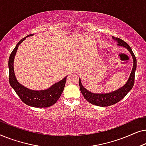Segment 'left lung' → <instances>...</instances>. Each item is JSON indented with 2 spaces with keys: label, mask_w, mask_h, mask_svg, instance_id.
I'll return each instance as SVG.
<instances>
[{
  "label": "left lung",
  "mask_w": 146,
  "mask_h": 146,
  "mask_svg": "<svg viewBox=\"0 0 146 146\" xmlns=\"http://www.w3.org/2000/svg\"><path fill=\"white\" fill-rule=\"evenodd\" d=\"M112 38L115 40L116 42H117V45L125 47L131 53L133 60V68L130 74V76H129L128 80H127V83L123 87H121V88L117 90L114 92H112L108 94H94L90 92L87 90L85 88H84L81 83L80 79H79L80 89L81 92L84 96V98L88 102L94 105L98 106H110L117 103L127 95V94L131 90L133 86V84H134L135 72L137 66L136 58H135L130 46L124 40L119 38H115L114 36H112Z\"/></svg>",
  "instance_id": "obj_1"
}]
</instances>
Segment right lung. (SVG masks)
I'll return each instance as SVG.
<instances>
[{"label":"right lung","instance_id":"obj_1","mask_svg":"<svg viewBox=\"0 0 146 146\" xmlns=\"http://www.w3.org/2000/svg\"><path fill=\"white\" fill-rule=\"evenodd\" d=\"M32 35H29L26 37ZM26 37L23 38L18 42L16 47L10 55L9 60V83L12 88L15 90L17 95L19 96L20 99L27 105L35 108L50 107L54 104L60 97L64 88L67 76H66L63 80L54 84L50 88L45 90H31L18 82L15 77V72H14V59H15L18 47L22 42L25 40Z\"/></svg>","mask_w":146,"mask_h":146}]
</instances>
